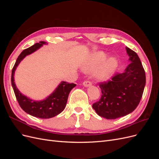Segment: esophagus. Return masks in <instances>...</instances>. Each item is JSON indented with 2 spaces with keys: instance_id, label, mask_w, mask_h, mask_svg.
I'll return each mask as SVG.
<instances>
[{
  "instance_id": "esophagus-1",
  "label": "esophagus",
  "mask_w": 159,
  "mask_h": 159,
  "mask_svg": "<svg viewBox=\"0 0 159 159\" xmlns=\"http://www.w3.org/2000/svg\"><path fill=\"white\" fill-rule=\"evenodd\" d=\"M83 85H84V87L87 88V87H89V86L91 85V83L89 81H84Z\"/></svg>"
}]
</instances>
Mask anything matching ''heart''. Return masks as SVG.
<instances>
[{
    "instance_id": "heart-1",
    "label": "heart",
    "mask_w": 159,
    "mask_h": 159,
    "mask_svg": "<svg viewBox=\"0 0 159 159\" xmlns=\"http://www.w3.org/2000/svg\"><path fill=\"white\" fill-rule=\"evenodd\" d=\"M107 57V54L103 51L91 54L82 66V70L89 73L93 71L94 78L99 81H107L116 71L119 62L115 57Z\"/></svg>"
}]
</instances>
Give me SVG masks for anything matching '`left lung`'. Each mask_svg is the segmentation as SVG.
I'll return each instance as SVG.
<instances>
[{"mask_svg": "<svg viewBox=\"0 0 159 159\" xmlns=\"http://www.w3.org/2000/svg\"><path fill=\"white\" fill-rule=\"evenodd\" d=\"M131 62L121 74L99 84L102 98L92 107L99 116L115 119L132 113L140 102L146 84L145 72L137 54L126 47Z\"/></svg>", "mask_w": 159, "mask_h": 159, "instance_id": "left-lung-1", "label": "left lung"}]
</instances>
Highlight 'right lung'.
<instances>
[{"label":"right lung","instance_id":"obj_1","mask_svg":"<svg viewBox=\"0 0 159 159\" xmlns=\"http://www.w3.org/2000/svg\"><path fill=\"white\" fill-rule=\"evenodd\" d=\"M44 44H47V43L41 41L21 52L12 70L11 84L18 102L26 113L38 118L49 119L56 116L63 111L66 107L70 91L75 87L76 85L73 83L69 84L66 81H61L55 90L47 98L42 100L36 101L23 95L18 90L14 82V78L17 66L20 61L26 56L32 54Z\"/></svg>","mask_w":159,"mask_h":159}]
</instances>
